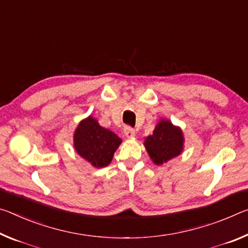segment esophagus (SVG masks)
Returning a JSON list of instances; mask_svg holds the SVG:
<instances>
[{
  "instance_id": "obj_1",
  "label": "esophagus",
  "mask_w": 248,
  "mask_h": 248,
  "mask_svg": "<svg viewBox=\"0 0 248 248\" xmlns=\"http://www.w3.org/2000/svg\"><path fill=\"white\" fill-rule=\"evenodd\" d=\"M124 135L127 137V139H133L135 137V131L132 127L129 126H125L124 127Z\"/></svg>"
}]
</instances>
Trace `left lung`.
I'll use <instances>...</instances> for the list:
<instances>
[{
  "instance_id": "left-lung-1",
  "label": "left lung",
  "mask_w": 248,
  "mask_h": 248,
  "mask_svg": "<svg viewBox=\"0 0 248 248\" xmlns=\"http://www.w3.org/2000/svg\"><path fill=\"white\" fill-rule=\"evenodd\" d=\"M184 143L181 128L168 120H160L152 135L146 137L144 145L154 164L162 165L180 155Z\"/></svg>"
}]
</instances>
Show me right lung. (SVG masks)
Listing matches in <instances>:
<instances>
[{"instance_id": "right-lung-1", "label": "right lung", "mask_w": 248, "mask_h": 248, "mask_svg": "<svg viewBox=\"0 0 248 248\" xmlns=\"http://www.w3.org/2000/svg\"><path fill=\"white\" fill-rule=\"evenodd\" d=\"M121 143L116 134L101 126L92 116L80 122L74 135L76 152L96 168L107 167Z\"/></svg>"}]
</instances>
